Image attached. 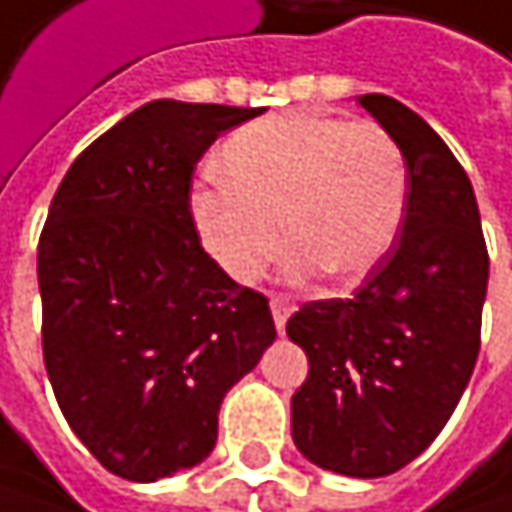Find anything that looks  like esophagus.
I'll use <instances>...</instances> for the list:
<instances>
[{"label": "esophagus", "instance_id": "esophagus-1", "mask_svg": "<svg viewBox=\"0 0 512 512\" xmlns=\"http://www.w3.org/2000/svg\"><path fill=\"white\" fill-rule=\"evenodd\" d=\"M269 307H272L275 328H278V334H281L284 325H287V316L293 313V299H287V296H272V299H269Z\"/></svg>", "mask_w": 512, "mask_h": 512}]
</instances>
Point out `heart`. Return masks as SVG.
Instances as JSON below:
<instances>
[{"instance_id": "heart-1", "label": "heart", "mask_w": 512, "mask_h": 512, "mask_svg": "<svg viewBox=\"0 0 512 512\" xmlns=\"http://www.w3.org/2000/svg\"><path fill=\"white\" fill-rule=\"evenodd\" d=\"M219 184L190 199L196 234L216 266L255 284L281 252L290 275H366L393 246L407 208V161L378 122L316 114L257 119L219 149Z\"/></svg>"}]
</instances>
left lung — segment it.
Here are the masks:
<instances>
[{"mask_svg":"<svg viewBox=\"0 0 512 512\" xmlns=\"http://www.w3.org/2000/svg\"><path fill=\"white\" fill-rule=\"evenodd\" d=\"M357 102L404 152L407 208L351 299L307 302L287 322L310 363L293 442L328 472L384 478L437 440L472 378L489 255L472 181L440 134L390 96Z\"/></svg>","mask_w":512,"mask_h":512,"instance_id":"8db88e82","label":"left lung"}]
</instances>
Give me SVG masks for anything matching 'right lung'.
<instances>
[{
    "label": "right lung",
    "instance_id": "right-lung-1",
    "mask_svg": "<svg viewBox=\"0 0 512 512\" xmlns=\"http://www.w3.org/2000/svg\"><path fill=\"white\" fill-rule=\"evenodd\" d=\"M257 114L149 102L52 199L37 246L46 372L75 437L125 481L202 463L222 398L275 340L266 296L216 266L190 213L199 158Z\"/></svg>",
    "mask_w": 512,
    "mask_h": 512
}]
</instances>
